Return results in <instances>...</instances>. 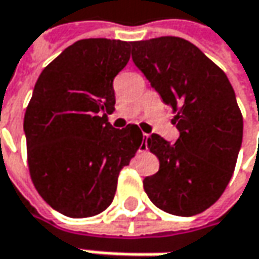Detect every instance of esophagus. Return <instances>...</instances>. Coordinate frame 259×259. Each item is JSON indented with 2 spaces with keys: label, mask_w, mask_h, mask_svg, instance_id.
I'll return each mask as SVG.
<instances>
[{
  "label": "esophagus",
  "mask_w": 259,
  "mask_h": 259,
  "mask_svg": "<svg viewBox=\"0 0 259 259\" xmlns=\"http://www.w3.org/2000/svg\"><path fill=\"white\" fill-rule=\"evenodd\" d=\"M147 139H149V135H146V133H145V135H143V142H145V143H143V145H142V150H139V152H143V150H146L147 149V145H146V142H147Z\"/></svg>",
  "instance_id": "1"
}]
</instances>
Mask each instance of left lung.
<instances>
[{
    "label": "left lung",
    "mask_w": 259,
    "mask_h": 259,
    "mask_svg": "<svg viewBox=\"0 0 259 259\" xmlns=\"http://www.w3.org/2000/svg\"><path fill=\"white\" fill-rule=\"evenodd\" d=\"M132 58L166 106L181 136L170 145L147 139L159 172L143 188L159 209L192 217L221 198L242 143V114L227 74L196 46L179 37L132 42Z\"/></svg>",
    "instance_id": "1"
}]
</instances>
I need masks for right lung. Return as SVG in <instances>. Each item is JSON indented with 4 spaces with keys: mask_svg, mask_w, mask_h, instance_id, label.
<instances>
[{
    "mask_svg": "<svg viewBox=\"0 0 259 259\" xmlns=\"http://www.w3.org/2000/svg\"><path fill=\"white\" fill-rule=\"evenodd\" d=\"M130 41H76L41 71L24 116L30 176L41 198L70 218L113 202L117 178L143 143L138 124L114 129L113 80Z\"/></svg>",
    "mask_w": 259,
    "mask_h": 259,
    "instance_id": "right-lung-1",
    "label": "right lung"
}]
</instances>
